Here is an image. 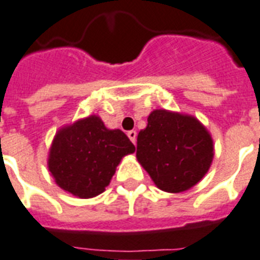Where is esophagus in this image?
<instances>
[{
	"mask_svg": "<svg viewBox=\"0 0 260 260\" xmlns=\"http://www.w3.org/2000/svg\"><path fill=\"white\" fill-rule=\"evenodd\" d=\"M127 137L130 138V141H132L133 143H136V141H137V132H136V130H130V132H127Z\"/></svg>",
	"mask_w": 260,
	"mask_h": 260,
	"instance_id": "esophagus-1",
	"label": "esophagus"
}]
</instances>
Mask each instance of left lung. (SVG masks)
Segmentation results:
<instances>
[{
  "mask_svg": "<svg viewBox=\"0 0 260 260\" xmlns=\"http://www.w3.org/2000/svg\"><path fill=\"white\" fill-rule=\"evenodd\" d=\"M137 158L161 190L180 193L208 172L213 142L196 118L155 110L138 134Z\"/></svg>",
  "mask_w": 260,
  "mask_h": 260,
  "instance_id": "1",
  "label": "left lung"
}]
</instances>
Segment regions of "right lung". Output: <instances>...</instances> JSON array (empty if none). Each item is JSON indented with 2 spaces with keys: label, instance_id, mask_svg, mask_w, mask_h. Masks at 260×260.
I'll return each mask as SVG.
<instances>
[{
  "label": "right lung",
  "instance_id": "obj_1",
  "mask_svg": "<svg viewBox=\"0 0 260 260\" xmlns=\"http://www.w3.org/2000/svg\"><path fill=\"white\" fill-rule=\"evenodd\" d=\"M136 146L120 130H109L91 115L56 134L48 168L56 184L80 199L101 194L110 184L122 157Z\"/></svg>",
  "mask_w": 260,
  "mask_h": 260
}]
</instances>
